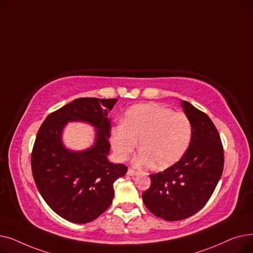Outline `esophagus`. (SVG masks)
<instances>
[{"instance_id":"esophagus-1","label":"esophagus","mask_w":253,"mask_h":253,"mask_svg":"<svg viewBox=\"0 0 253 253\" xmlns=\"http://www.w3.org/2000/svg\"><path fill=\"white\" fill-rule=\"evenodd\" d=\"M137 174H138L137 172L134 171V170H132V169H128V171H127V175H129V176H135Z\"/></svg>"}]
</instances>
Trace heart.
Returning a JSON list of instances; mask_svg holds the SVG:
<instances>
[{"mask_svg": "<svg viewBox=\"0 0 253 253\" xmlns=\"http://www.w3.org/2000/svg\"><path fill=\"white\" fill-rule=\"evenodd\" d=\"M192 135V123L185 114L156 103L137 104L125 113L123 123L111 129V145L118 160L126 161L139 140L141 150L133 165L141 168L155 163L165 169L187 153Z\"/></svg>", "mask_w": 253, "mask_h": 253, "instance_id": "obj_1", "label": "heart"}]
</instances>
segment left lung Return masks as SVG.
Returning <instances> with one entry per match:
<instances>
[{"instance_id":"1","label":"left lung","mask_w":253,"mask_h":253,"mask_svg":"<svg viewBox=\"0 0 253 253\" xmlns=\"http://www.w3.org/2000/svg\"><path fill=\"white\" fill-rule=\"evenodd\" d=\"M193 135L180 160L163 172L151 174V187L142 201L153 214L168 221L188 218L202 209L213 194L223 170L220 136L210 118L181 100Z\"/></svg>"}]
</instances>
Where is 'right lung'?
<instances>
[{"label":"right lung","mask_w":253,"mask_h":253,"mask_svg":"<svg viewBox=\"0 0 253 253\" xmlns=\"http://www.w3.org/2000/svg\"><path fill=\"white\" fill-rule=\"evenodd\" d=\"M118 99L77 98L50 114L40 127L32 154V171L37 188L48 206L75 223L96 219L110 207L114 182L127 167L109 161L111 119ZM71 122L87 123L96 129L90 148L73 151L65 147L62 133Z\"/></svg>","instance_id":"1"}]
</instances>
